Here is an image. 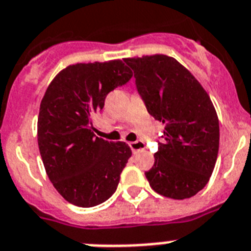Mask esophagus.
I'll list each match as a JSON object with an SVG mask.
<instances>
[{
	"instance_id": "esophagus-1",
	"label": "esophagus",
	"mask_w": 251,
	"mask_h": 251,
	"mask_svg": "<svg viewBox=\"0 0 251 251\" xmlns=\"http://www.w3.org/2000/svg\"><path fill=\"white\" fill-rule=\"evenodd\" d=\"M128 145H130V148H131L132 152H138L140 151V150L145 149V144H144L141 140L134 141V143H128Z\"/></svg>"
}]
</instances>
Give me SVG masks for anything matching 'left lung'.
<instances>
[{"label": "left lung", "mask_w": 251, "mask_h": 251, "mask_svg": "<svg viewBox=\"0 0 251 251\" xmlns=\"http://www.w3.org/2000/svg\"><path fill=\"white\" fill-rule=\"evenodd\" d=\"M148 112L164 124L155 162L145 173L156 193L191 198L210 180L219 154V117L208 93L178 60L164 54L125 58Z\"/></svg>", "instance_id": "8db88e82"}]
</instances>
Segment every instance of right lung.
I'll return each mask as SVG.
<instances>
[{
  "label": "right lung",
  "mask_w": 251,
  "mask_h": 251,
  "mask_svg": "<svg viewBox=\"0 0 251 251\" xmlns=\"http://www.w3.org/2000/svg\"><path fill=\"white\" fill-rule=\"evenodd\" d=\"M132 77L123 60L77 63L56 74L41 100L38 144L50 182L65 201L93 207L115 193L131 149L93 132L106 96Z\"/></svg>",
  "instance_id": "obj_1"
}]
</instances>
